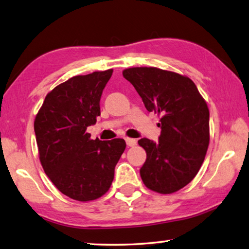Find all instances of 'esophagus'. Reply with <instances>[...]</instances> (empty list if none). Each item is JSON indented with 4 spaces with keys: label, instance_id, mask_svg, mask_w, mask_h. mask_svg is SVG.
I'll return each instance as SVG.
<instances>
[{
    "label": "esophagus",
    "instance_id": "1",
    "mask_svg": "<svg viewBox=\"0 0 249 249\" xmlns=\"http://www.w3.org/2000/svg\"><path fill=\"white\" fill-rule=\"evenodd\" d=\"M125 143L129 147H132L134 145H137V140L131 139V138H125Z\"/></svg>",
    "mask_w": 249,
    "mask_h": 249
}]
</instances>
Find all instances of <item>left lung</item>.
<instances>
[{
	"label": "left lung",
	"instance_id": "1",
	"mask_svg": "<svg viewBox=\"0 0 249 249\" xmlns=\"http://www.w3.org/2000/svg\"><path fill=\"white\" fill-rule=\"evenodd\" d=\"M148 111L160 117L157 143L139 140L146 152L140 169L147 189L171 194L197 175L209 145V109L195 83L183 74L156 67L124 69Z\"/></svg>",
	"mask_w": 249,
	"mask_h": 249
}]
</instances>
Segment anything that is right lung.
I'll return each instance as SVG.
<instances>
[{
	"mask_svg": "<svg viewBox=\"0 0 249 249\" xmlns=\"http://www.w3.org/2000/svg\"><path fill=\"white\" fill-rule=\"evenodd\" d=\"M112 69L74 76L48 93L35 119L39 158L46 176L78 201L104 195L125 149L124 139L92 140L87 132L101 115L103 90Z\"/></svg>",
	"mask_w": 249,
	"mask_h": 249,
	"instance_id": "1",
	"label": "right lung"
}]
</instances>
